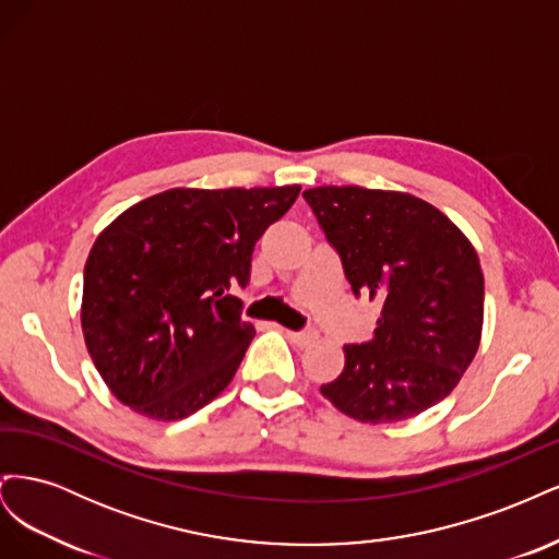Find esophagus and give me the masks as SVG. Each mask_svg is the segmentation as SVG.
Wrapping results in <instances>:
<instances>
[{
    "instance_id": "1",
    "label": "esophagus",
    "mask_w": 559,
    "mask_h": 559,
    "mask_svg": "<svg viewBox=\"0 0 559 559\" xmlns=\"http://www.w3.org/2000/svg\"><path fill=\"white\" fill-rule=\"evenodd\" d=\"M286 337L298 347H308L310 343L317 341V331L312 329H306V331H286Z\"/></svg>"
}]
</instances>
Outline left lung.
Listing matches in <instances>:
<instances>
[{
	"mask_svg": "<svg viewBox=\"0 0 559 559\" xmlns=\"http://www.w3.org/2000/svg\"><path fill=\"white\" fill-rule=\"evenodd\" d=\"M357 298L382 302L373 341L345 345V368L321 384L337 411L370 425L425 413L473 361L485 280L450 218L408 193L361 186L302 191Z\"/></svg>",
	"mask_w": 559,
	"mask_h": 559,
	"instance_id": "obj_1",
	"label": "left lung"
}]
</instances>
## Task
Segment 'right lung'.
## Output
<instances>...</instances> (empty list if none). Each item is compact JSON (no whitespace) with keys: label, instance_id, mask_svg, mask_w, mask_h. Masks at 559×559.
Listing matches in <instances>:
<instances>
[{"label":"right lung","instance_id":"add662e5","mask_svg":"<svg viewBox=\"0 0 559 559\" xmlns=\"http://www.w3.org/2000/svg\"><path fill=\"white\" fill-rule=\"evenodd\" d=\"M300 186L170 189L111 222L83 270L81 326L114 396L154 419L224 392L253 337L242 319L251 253Z\"/></svg>","mask_w":559,"mask_h":559}]
</instances>
